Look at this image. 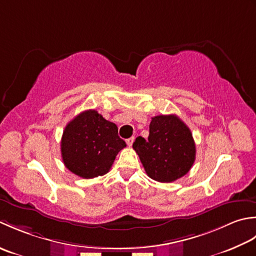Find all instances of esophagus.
Returning <instances> with one entry per match:
<instances>
[{
	"label": "esophagus",
	"mask_w": 256,
	"mask_h": 256,
	"mask_svg": "<svg viewBox=\"0 0 256 256\" xmlns=\"http://www.w3.org/2000/svg\"><path fill=\"white\" fill-rule=\"evenodd\" d=\"M134 142V137H130V138L127 139V144L129 146V147H132Z\"/></svg>",
	"instance_id": "34e87169"
}]
</instances>
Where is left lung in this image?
Listing matches in <instances>:
<instances>
[{
    "mask_svg": "<svg viewBox=\"0 0 256 256\" xmlns=\"http://www.w3.org/2000/svg\"><path fill=\"white\" fill-rule=\"evenodd\" d=\"M132 148L151 179L172 182L186 174L196 160V144L190 129L176 114L152 117L149 137L136 138Z\"/></svg>",
    "mask_w": 256,
    "mask_h": 256,
    "instance_id": "left-lung-1",
    "label": "left lung"
}]
</instances>
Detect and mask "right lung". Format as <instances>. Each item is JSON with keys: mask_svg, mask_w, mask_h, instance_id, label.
<instances>
[{"mask_svg": "<svg viewBox=\"0 0 256 256\" xmlns=\"http://www.w3.org/2000/svg\"><path fill=\"white\" fill-rule=\"evenodd\" d=\"M124 147L116 124L94 109L80 112L66 124L60 142L65 166L84 179L106 174Z\"/></svg>", "mask_w": 256, "mask_h": 256, "instance_id": "right-lung-1", "label": "right lung"}]
</instances>
